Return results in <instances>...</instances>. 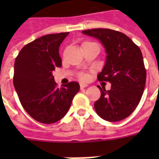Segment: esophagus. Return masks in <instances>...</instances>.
Returning <instances> with one entry per match:
<instances>
[{
	"mask_svg": "<svg viewBox=\"0 0 159 159\" xmlns=\"http://www.w3.org/2000/svg\"><path fill=\"white\" fill-rule=\"evenodd\" d=\"M88 87V84H85V83H80V88L81 89H84V88H86Z\"/></svg>",
	"mask_w": 159,
	"mask_h": 159,
	"instance_id": "obj_1",
	"label": "esophagus"
}]
</instances>
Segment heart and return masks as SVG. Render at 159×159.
<instances>
[{
	"mask_svg": "<svg viewBox=\"0 0 159 159\" xmlns=\"http://www.w3.org/2000/svg\"><path fill=\"white\" fill-rule=\"evenodd\" d=\"M80 78L82 80H85L86 79V75H84V74H81L80 75Z\"/></svg>",
	"mask_w": 159,
	"mask_h": 159,
	"instance_id": "obj_1",
	"label": "heart"
}]
</instances>
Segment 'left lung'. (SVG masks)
I'll return each mask as SVG.
<instances>
[{"label":"left lung","instance_id":"8db88e82","mask_svg":"<svg viewBox=\"0 0 159 159\" xmlns=\"http://www.w3.org/2000/svg\"><path fill=\"white\" fill-rule=\"evenodd\" d=\"M103 44L107 59L99 81L109 82L110 90L99 87L101 95L94 103L96 113L104 120L117 122L135 110L144 92L147 72L139 47L123 33L110 29L83 30Z\"/></svg>","mask_w":159,"mask_h":159}]
</instances>
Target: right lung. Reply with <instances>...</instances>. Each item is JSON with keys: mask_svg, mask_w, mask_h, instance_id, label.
I'll return each instance as SVG.
<instances>
[{"mask_svg": "<svg viewBox=\"0 0 159 159\" xmlns=\"http://www.w3.org/2000/svg\"><path fill=\"white\" fill-rule=\"evenodd\" d=\"M68 34L41 36L25 46L15 59L16 92L26 112L40 123H53L65 117L80 89L76 82L58 89L52 76V70L62 66L59 46Z\"/></svg>", "mask_w": 159, "mask_h": 159, "instance_id": "right-lung-1", "label": "right lung"}]
</instances>
